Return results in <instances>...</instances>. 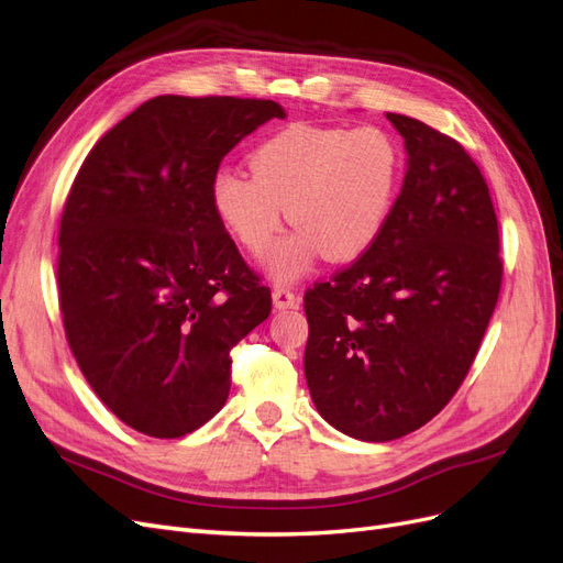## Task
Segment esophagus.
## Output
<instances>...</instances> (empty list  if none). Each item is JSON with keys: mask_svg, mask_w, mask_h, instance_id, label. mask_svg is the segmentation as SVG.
I'll return each instance as SVG.
<instances>
[{"mask_svg": "<svg viewBox=\"0 0 563 563\" xmlns=\"http://www.w3.org/2000/svg\"><path fill=\"white\" fill-rule=\"evenodd\" d=\"M274 306L278 308V311H283V308H295L297 295L289 287H276L274 289Z\"/></svg>", "mask_w": 563, "mask_h": 563, "instance_id": "1", "label": "esophagus"}]
</instances>
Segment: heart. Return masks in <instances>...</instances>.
Instances as JSON below:
<instances>
[{
    "label": "heart",
    "instance_id": "heart-1",
    "mask_svg": "<svg viewBox=\"0 0 563 563\" xmlns=\"http://www.w3.org/2000/svg\"><path fill=\"white\" fill-rule=\"evenodd\" d=\"M252 175L222 168L212 179V208L233 241L266 257L287 220L299 231L278 245L271 276L299 278L320 255L353 262L378 241L402 185L405 158L378 125L297 123L250 154Z\"/></svg>",
    "mask_w": 563,
    "mask_h": 563
}]
</instances>
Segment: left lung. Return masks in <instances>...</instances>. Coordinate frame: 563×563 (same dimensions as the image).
I'll list each match as a JSON object with an SVG mask.
<instances>
[{
	"label": "left lung",
	"mask_w": 563,
	"mask_h": 563,
	"mask_svg": "<svg viewBox=\"0 0 563 563\" xmlns=\"http://www.w3.org/2000/svg\"><path fill=\"white\" fill-rule=\"evenodd\" d=\"M407 175L378 241L306 289V384L316 409L362 442L438 416L473 367L503 283L492 194L461 144L405 114Z\"/></svg>",
	"instance_id": "8db88e82"
}]
</instances>
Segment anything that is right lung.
<instances>
[{"instance_id":"1","label":"right lung","mask_w":563,"mask_h":563,"mask_svg":"<svg viewBox=\"0 0 563 563\" xmlns=\"http://www.w3.org/2000/svg\"><path fill=\"white\" fill-rule=\"evenodd\" d=\"M283 107L158 96L107 131L58 231L65 336L90 388L158 440L208 423L231 390V349L271 313V289L212 208L222 158Z\"/></svg>"}]
</instances>
